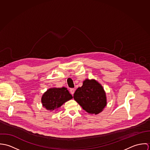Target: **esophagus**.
Here are the masks:
<instances>
[{
    "label": "esophagus",
    "instance_id": "34e87169",
    "mask_svg": "<svg viewBox=\"0 0 150 150\" xmlns=\"http://www.w3.org/2000/svg\"><path fill=\"white\" fill-rule=\"evenodd\" d=\"M70 93H71L72 95H73V94H74V92H75L74 88H71V89H70Z\"/></svg>",
    "mask_w": 150,
    "mask_h": 150
}]
</instances>
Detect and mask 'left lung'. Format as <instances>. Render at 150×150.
<instances>
[{
	"instance_id": "obj_1",
	"label": "left lung",
	"mask_w": 150,
	"mask_h": 150,
	"mask_svg": "<svg viewBox=\"0 0 150 150\" xmlns=\"http://www.w3.org/2000/svg\"><path fill=\"white\" fill-rule=\"evenodd\" d=\"M74 100L89 114H98L106 106L105 92L95 80L86 79L74 93Z\"/></svg>"
}]
</instances>
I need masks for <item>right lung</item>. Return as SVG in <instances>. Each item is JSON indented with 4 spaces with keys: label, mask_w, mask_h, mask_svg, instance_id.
<instances>
[{
    "label": "right lung",
    "mask_w": 150,
    "mask_h": 150,
    "mask_svg": "<svg viewBox=\"0 0 150 150\" xmlns=\"http://www.w3.org/2000/svg\"><path fill=\"white\" fill-rule=\"evenodd\" d=\"M73 98L67 88H50L48 89L42 98L43 106L48 110H54L61 107L64 103Z\"/></svg>",
    "instance_id": "add662e5"
}]
</instances>
